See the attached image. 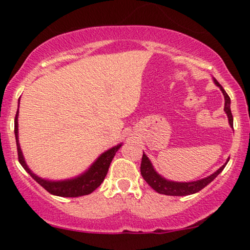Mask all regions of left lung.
<instances>
[{
  "label": "left lung",
  "mask_w": 250,
  "mask_h": 250,
  "mask_svg": "<svg viewBox=\"0 0 250 250\" xmlns=\"http://www.w3.org/2000/svg\"><path fill=\"white\" fill-rule=\"evenodd\" d=\"M214 82L215 84L221 88L222 93L224 95V99H225L224 110L227 112L229 123H230L231 127H233V116H232L231 108H230V104H231L230 97H229L227 92L224 91V88L222 87V85L218 83L216 80H214ZM228 162L225 163L223 166L220 167L216 172L211 174L210 176L199 181H194V182H172V181L165 180L164 177L160 176L159 174H157L156 170L153 169L152 164L150 163L149 158L145 155V153H143L142 156V162H141V167H140V169H141V175L143 179H145L146 182L158 193L166 194V196H188V194L199 192L200 190H203L205 187L208 186V184H209L211 181H213L215 177H216L218 174L224 169V167L228 164Z\"/></svg>",
  "instance_id": "1"
}]
</instances>
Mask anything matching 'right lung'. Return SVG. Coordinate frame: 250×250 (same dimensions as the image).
Returning a JSON list of instances; mask_svg holds the SVG:
<instances>
[{"label": "right lung", "mask_w": 250, "mask_h": 250, "mask_svg": "<svg viewBox=\"0 0 250 250\" xmlns=\"http://www.w3.org/2000/svg\"><path fill=\"white\" fill-rule=\"evenodd\" d=\"M15 135L17 142V150H18V160L19 163L21 164V166L41 187H43L44 189L47 191V192L59 197L75 198L86 196V194L93 192V191L97 189L98 187H100L101 183L104 182L112 158L115 157L117 150L122 146V145H118L102 153V155L97 159V162L88 168L87 172L82 174L81 176L76 177V179L58 181L57 182V181H47L41 179V177L36 176L35 174L27 167L18 142V111H17L15 118Z\"/></svg>", "instance_id": "obj_1"}]
</instances>
